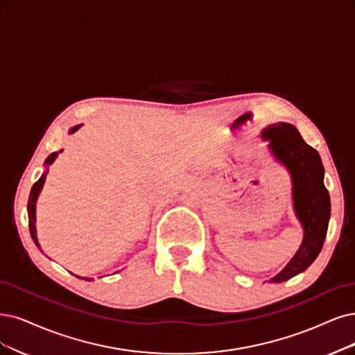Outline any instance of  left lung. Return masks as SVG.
<instances>
[{
  "mask_svg": "<svg viewBox=\"0 0 355 355\" xmlns=\"http://www.w3.org/2000/svg\"><path fill=\"white\" fill-rule=\"evenodd\" d=\"M260 137L269 141L270 156L291 177L293 209L304 232L294 257L269 279L279 284L304 272L319 256L331 219V198L323 182L324 168L320 155L309 146L293 124H270L261 130Z\"/></svg>",
  "mask_w": 355,
  "mask_h": 355,
  "instance_id": "left-lung-1",
  "label": "left lung"
}]
</instances>
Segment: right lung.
<instances>
[{
    "mask_svg": "<svg viewBox=\"0 0 355 355\" xmlns=\"http://www.w3.org/2000/svg\"><path fill=\"white\" fill-rule=\"evenodd\" d=\"M82 127V124H78V125H74V127H71L70 130H69V135H73V133H76V131ZM62 152V149L61 150H58V152H54V153H51L46 159H45V162H44V166H45V171L42 173V175H41V178H39L35 184H33V187H32V190H31V196H29V202H28V215H29V231H31V235H32V240H33V243L36 244V247L39 248V250L42 252V248H41V244H39V241H37V235H36V202H37V198H39V194H41V191H42V187H44V184H45V180H46V174H48V171H49V166L54 164V161L57 159V156L60 155ZM74 275V273H73ZM74 277H77V275H74ZM77 278H80V279H85V281H94L92 278H82V277H77Z\"/></svg>",
    "mask_w": 355,
    "mask_h": 355,
    "instance_id": "right-lung-1",
    "label": "right lung"
}]
</instances>
